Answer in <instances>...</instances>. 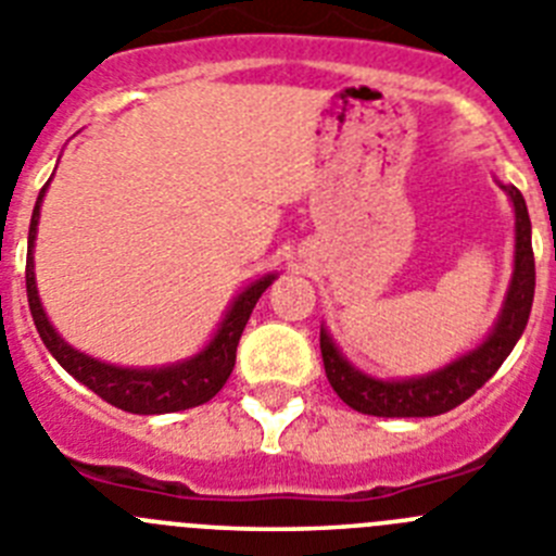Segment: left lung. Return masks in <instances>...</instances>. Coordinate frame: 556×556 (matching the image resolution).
Segmentation results:
<instances>
[{
	"label": "left lung",
	"mask_w": 556,
	"mask_h": 556,
	"mask_svg": "<svg viewBox=\"0 0 556 556\" xmlns=\"http://www.w3.org/2000/svg\"><path fill=\"white\" fill-rule=\"evenodd\" d=\"M515 207V271L509 282L504 309L493 332L473 352L463 354L440 371L418 379L384 382L357 371L343 359L327 329H321V357L329 384L352 409L379 418H429L440 415L471 399L498 365L509 357L513 346L523 334L532 313L534 299V254H532V222L527 202L515 185H502Z\"/></svg>",
	"instance_id": "1"
}]
</instances>
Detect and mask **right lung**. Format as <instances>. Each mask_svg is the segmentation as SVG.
I'll use <instances>...</instances> for the list:
<instances>
[{
	"label": "right lung",
	"instance_id": "1",
	"mask_svg": "<svg viewBox=\"0 0 556 556\" xmlns=\"http://www.w3.org/2000/svg\"><path fill=\"white\" fill-rule=\"evenodd\" d=\"M47 185H43L41 193H38V202H35L27 238V302L43 346L52 352V357L77 382H83L85 388H91L99 399H104L113 407L124 409V413H177V409L199 407V404L210 402L224 388L229 374H232L238 340H241L243 327H247L257 299L274 282V274L254 279L243 293H238V299L229 307L227 318L222 321L218 332L213 334V340H210L197 357L177 365H166V368H118V365L99 363V359L68 346L66 340L54 332V327L49 324L47 313L41 307V299H38V288H35L33 243L35 232H38V216H41V202L43 193H47Z\"/></svg>",
	"mask_w": 556,
	"mask_h": 556
}]
</instances>
